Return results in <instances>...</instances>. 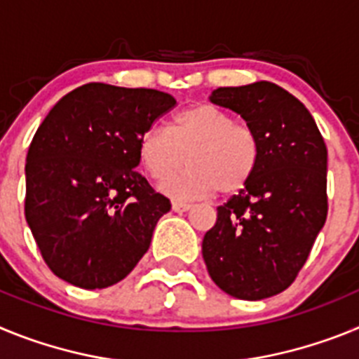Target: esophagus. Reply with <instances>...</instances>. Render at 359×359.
<instances>
[{
	"label": "esophagus",
	"instance_id": "esophagus-1",
	"mask_svg": "<svg viewBox=\"0 0 359 359\" xmlns=\"http://www.w3.org/2000/svg\"><path fill=\"white\" fill-rule=\"evenodd\" d=\"M192 208L190 203H183V201H172V210L174 212H187Z\"/></svg>",
	"mask_w": 359,
	"mask_h": 359
}]
</instances>
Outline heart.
Returning <instances> with one entry per match:
<instances>
[{"label": "heart", "mask_w": 359, "mask_h": 359, "mask_svg": "<svg viewBox=\"0 0 359 359\" xmlns=\"http://www.w3.org/2000/svg\"><path fill=\"white\" fill-rule=\"evenodd\" d=\"M187 154L189 167L161 183L176 199L207 198L221 190L236 194L248 185L261 161V142L252 128L212 104H196L176 113L170 129L152 126L138 142V158L152 180H164Z\"/></svg>", "instance_id": "1"}]
</instances>
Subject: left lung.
Returning a JSON list of instances; mask_svg holds the SVG:
<instances>
[{"label":"left lung","instance_id":"obj_1","mask_svg":"<svg viewBox=\"0 0 359 359\" xmlns=\"http://www.w3.org/2000/svg\"><path fill=\"white\" fill-rule=\"evenodd\" d=\"M261 142L250 183L217 207L203 237L208 275L224 293L262 300L293 284L327 217V147L297 97L273 82L217 88Z\"/></svg>","mask_w":359,"mask_h":359}]
</instances>
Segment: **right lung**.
I'll return each instance as SVG.
<instances>
[{
    "label": "right lung",
    "mask_w": 359,
    "mask_h": 359,
    "mask_svg": "<svg viewBox=\"0 0 359 359\" xmlns=\"http://www.w3.org/2000/svg\"><path fill=\"white\" fill-rule=\"evenodd\" d=\"M169 93L91 82L52 107L27 154L25 217L44 262L82 290L128 277L170 201L142 174L138 142Z\"/></svg>",
    "instance_id": "right-lung-1"
}]
</instances>
